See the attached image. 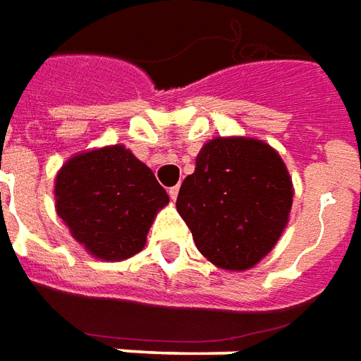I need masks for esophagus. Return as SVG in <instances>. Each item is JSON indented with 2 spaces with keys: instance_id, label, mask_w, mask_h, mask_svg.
I'll return each instance as SVG.
<instances>
[{
  "instance_id": "obj_1",
  "label": "esophagus",
  "mask_w": 361,
  "mask_h": 361,
  "mask_svg": "<svg viewBox=\"0 0 361 361\" xmlns=\"http://www.w3.org/2000/svg\"><path fill=\"white\" fill-rule=\"evenodd\" d=\"M169 196H171V200H176V196H178V186H171V188H169Z\"/></svg>"
}]
</instances>
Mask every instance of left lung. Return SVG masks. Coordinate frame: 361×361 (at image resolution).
<instances>
[{"label":"left lung","mask_w":361,"mask_h":361,"mask_svg":"<svg viewBox=\"0 0 361 361\" xmlns=\"http://www.w3.org/2000/svg\"><path fill=\"white\" fill-rule=\"evenodd\" d=\"M293 185L286 163L255 137H214L180 185L176 209L212 264L249 270L288 226Z\"/></svg>","instance_id":"obj_1"}]
</instances>
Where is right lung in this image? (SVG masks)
I'll return each mask as SVG.
<instances>
[{
    "label": "right lung",
    "instance_id": "obj_1",
    "mask_svg": "<svg viewBox=\"0 0 361 361\" xmlns=\"http://www.w3.org/2000/svg\"><path fill=\"white\" fill-rule=\"evenodd\" d=\"M56 212L94 258L124 260L145 237L169 194L152 169L124 145L78 153L56 175Z\"/></svg>",
    "mask_w": 361,
    "mask_h": 361
}]
</instances>
